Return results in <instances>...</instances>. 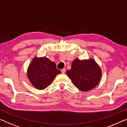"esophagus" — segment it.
Returning <instances> with one entry per match:
<instances>
[{
    "label": "esophagus",
    "instance_id": "obj_1",
    "mask_svg": "<svg viewBox=\"0 0 127 127\" xmlns=\"http://www.w3.org/2000/svg\"><path fill=\"white\" fill-rule=\"evenodd\" d=\"M65 68H63L62 69V70H61V71H62V73H65Z\"/></svg>",
    "mask_w": 127,
    "mask_h": 127
}]
</instances>
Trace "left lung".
Here are the masks:
<instances>
[{"label":"left lung","mask_w":127,"mask_h":127,"mask_svg":"<svg viewBox=\"0 0 127 127\" xmlns=\"http://www.w3.org/2000/svg\"><path fill=\"white\" fill-rule=\"evenodd\" d=\"M74 86L82 91H88L97 86L101 79L99 66L93 59L80 60L76 59L71 68L66 71Z\"/></svg>","instance_id":"1"}]
</instances>
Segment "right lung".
Here are the masks:
<instances>
[{
  "mask_svg": "<svg viewBox=\"0 0 127 127\" xmlns=\"http://www.w3.org/2000/svg\"><path fill=\"white\" fill-rule=\"evenodd\" d=\"M61 72L56 64L46 57L35 58L28 68L27 76L30 82L38 90H44L51 84L56 75Z\"/></svg>",
  "mask_w": 127,
  "mask_h": 127,
  "instance_id": "add662e5",
  "label": "right lung"
}]
</instances>
